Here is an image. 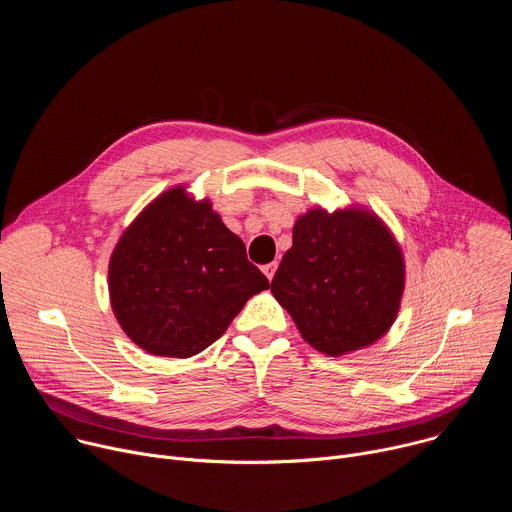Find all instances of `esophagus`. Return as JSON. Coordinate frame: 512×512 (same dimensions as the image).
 I'll list each match as a JSON object with an SVG mask.
<instances>
[{"label":"esophagus","instance_id":"obj_1","mask_svg":"<svg viewBox=\"0 0 512 512\" xmlns=\"http://www.w3.org/2000/svg\"><path fill=\"white\" fill-rule=\"evenodd\" d=\"M275 269H277V261H273V263H267V265H263V273L267 275V279H269V281L273 279V275H275Z\"/></svg>","mask_w":512,"mask_h":512}]
</instances>
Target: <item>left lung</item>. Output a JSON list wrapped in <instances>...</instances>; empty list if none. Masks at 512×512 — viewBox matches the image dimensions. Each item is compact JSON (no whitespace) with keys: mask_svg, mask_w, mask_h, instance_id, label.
<instances>
[{"mask_svg":"<svg viewBox=\"0 0 512 512\" xmlns=\"http://www.w3.org/2000/svg\"><path fill=\"white\" fill-rule=\"evenodd\" d=\"M403 287L401 249L377 214L312 208L294 225L271 294L308 344L342 356L387 334Z\"/></svg>","mask_w":512,"mask_h":512,"instance_id":"obj_1","label":"left lung"}]
</instances>
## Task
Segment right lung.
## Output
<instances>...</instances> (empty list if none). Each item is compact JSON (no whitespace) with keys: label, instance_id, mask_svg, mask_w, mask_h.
I'll return each mask as SVG.
<instances>
[{"label":"right lung","instance_id":"right-lung-1","mask_svg":"<svg viewBox=\"0 0 512 512\" xmlns=\"http://www.w3.org/2000/svg\"><path fill=\"white\" fill-rule=\"evenodd\" d=\"M267 277L204 198L170 188L127 227L109 261L123 332L145 352L188 358L221 338Z\"/></svg>","mask_w":512,"mask_h":512}]
</instances>
